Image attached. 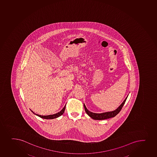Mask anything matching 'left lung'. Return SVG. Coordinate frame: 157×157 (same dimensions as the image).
<instances>
[{"mask_svg": "<svg viewBox=\"0 0 157 157\" xmlns=\"http://www.w3.org/2000/svg\"><path fill=\"white\" fill-rule=\"evenodd\" d=\"M127 97L125 98L124 102L121 103V105L119 106V107L117 108V109H115V111H112V112L103 113H100V114L94 113L91 112L90 111H88L87 109V108H86L85 105V104H84L85 110V112L87 114V115H88L91 118H93V119H94V120H104V119L110 118H112V117H115L116 115H117V114L120 112L121 109H122L124 104L125 103V101H126V100L127 99Z\"/></svg>", "mask_w": 157, "mask_h": 157, "instance_id": "1", "label": "left lung"}]
</instances>
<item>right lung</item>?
<instances>
[{"instance_id": "add662e5", "label": "right lung", "mask_w": 157, "mask_h": 157, "mask_svg": "<svg viewBox=\"0 0 157 157\" xmlns=\"http://www.w3.org/2000/svg\"><path fill=\"white\" fill-rule=\"evenodd\" d=\"M65 109H66V105L64 106V107L63 108V109H62L60 112H58V113L53 114V115H50L47 116L40 115H38V114H35V113L33 112L32 110H31V111H32V112L33 113V114H36V115L38 116L39 117H41L42 118H44V119H54V118H57V117H59L60 116L62 115L63 114V113H64Z\"/></svg>"}]
</instances>
